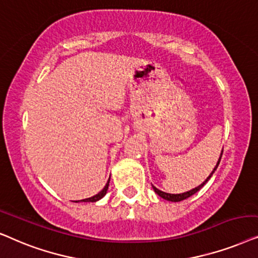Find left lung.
Segmentation results:
<instances>
[{
  "mask_svg": "<svg viewBox=\"0 0 258 258\" xmlns=\"http://www.w3.org/2000/svg\"><path fill=\"white\" fill-rule=\"evenodd\" d=\"M222 154H223V150H222V152H221V156H219V159H218V161H217V164H216V166H215V169L212 170V172L210 173V176H209L207 179H205L203 183H202L201 185H198L197 187H195V188H192V190H190V191H186V192H183V194H167V192H164V191H161V190H159V188H157L156 186H153L152 185V187H153V190H154V192H156V194L159 196V197H161L163 199H165V201H169V202H180V201H184V199H186V198H188V197H191L192 195H195L196 192H198L199 190H201L202 187L204 186L205 184L208 183V180L210 179V178L212 177V174L215 173V171L217 170V167H218V165H219V161H221V158H222Z\"/></svg>",
  "mask_w": 258,
  "mask_h": 258,
  "instance_id": "1",
  "label": "left lung"
}]
</instances>
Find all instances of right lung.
Listing matches in <instances>:
<instances>
[{
    "instance_id": "obj_1",
    "label": "right lung",
    "mask_w": 258,
    "mask_h": 258,
    "mask_svg": "<svg viewBox=\"0 0 258 258\" xmlns=\"http://www.w3.org/2000/svg\"><path fill=\"white\" fill-rule=\"evenodd\" d=\"M109 178H111V176H109ZM109 178H108V180H107V183H106V185H105V187L102 188V190L99 192V194H97L95 196H93V197H91V198H86V199H81V201H75V203H82V202H84V203H89V202H91V203H94V202H98L99 199H101L102 197H104V196L107 194V190H108V186H109Z\"/></svg>"
}]
</instances>
